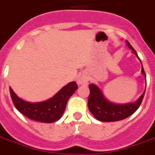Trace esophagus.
<instances>
[{
	"mask_svg": "<svg viewBox=\"0 0 155 155\" xmlns=\"http://www.w3.org/2000/svg\"><path fill=\"white\" fill-rule=\"evenodd\" d=\"M88 80L89 79L87 76H81V77L79 79V80H78V83H79V84H80V85H86V84L88 83Z\"/></svg>",
	"mask_w": 155,
	"mask_h": 155,
	"instance_id": "1",
	"label": "esophagus"
}]
</instances>
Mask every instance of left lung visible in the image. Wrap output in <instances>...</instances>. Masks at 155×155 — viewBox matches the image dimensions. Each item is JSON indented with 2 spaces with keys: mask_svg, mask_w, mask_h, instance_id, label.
<instances>
[{
  "mask_svg": "<svg viewBox=\"0 0 155 155\" xmlns=\"http://www.w3.org/2000/svg\"><path fill=\"white\" fill-rule=\"evenodd\" d=\"M126 44L135 54L136 56L139 58L137 52L132 47L131 44L128 41H126ZM141 72L146 77V74L143 66ZM89 88H90V95L88 97L89 110L97 120L101 122H115V121L122 120L133 115L138 109V107L142 103L143 98L144 97L145 94L144 91L139 98V100L137 101L135 103L117 104L111 103L105 99L100 89L96 85L91 83L89 85Z\"/></svg>",
  "mask_w": 155,
  "mask_h": 155,
  "instance_id": "left-lung-1",
  "label": "left lung"
}]
</instances>
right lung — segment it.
Masks as SVG:
<instances>
[{
  "label": "right lung",
  "mask_w": 155,
  "mask_h": 155,
  "mask_svg": "<svg viewBox=\"0 0 155 155\" xmlns=\"http://www.w3.org/2000/svg\"><path fill=\"white\" fill-rule=\"evenodd\" d=\"M78 89L76 82L64 86L52 98L40 103H29L21 100L10 88V94L17 110L32 120L45 123L56 122L62 115L70 97Z\"/></svg>",
  "instance_id": "right-lung-1"
}]
</instances>
